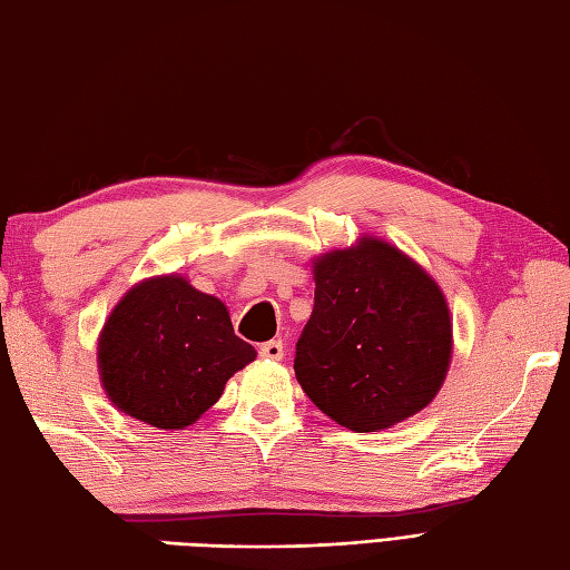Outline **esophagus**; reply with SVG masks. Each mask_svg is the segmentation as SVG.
Instances as JSON below:
<instances>
[{"label":"esophagus","mask_w":570,"mask_h":570,"mask_svg":"<svg viewBox=\"0 0 570 570\" xmlns=\"http://www.w3.org/2000/svg\"><path fill=\"white\" fill-rule=\"evenodd\" d=\"M259 355L264 360H282L284 357V343L282 341H269L259 345Z\"/></svg>","instance_id":"34e87169"}]
</instances>
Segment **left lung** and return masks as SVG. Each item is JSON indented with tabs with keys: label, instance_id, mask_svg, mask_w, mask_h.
I'll use <instances>...</instances> for the list:
<instances>
[{
	"label": "left lung",
	"instance_id": "left-lung-1",
	"mask_svg": "<svg viewBox=\"0 0 570 570\" xmlns=\"http://www.w3.org/2000/svg\"><path fill=\"white\" fill-rule=\"evenodd\" d=\"M296 343L308 399L350 431L414 416L441 390L451 362V316L433 278L380 239L325 254Z\"/></svg>",
	"mask_w": 570,
	"mask_h": 570
}]
</instances>
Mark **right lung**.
I'll return each mask as SVG.
<instances>
[{
    "label": "right lung",
    "instance_id": "add662e5",
    "mask_svg": "<svg viewBox=\"0 0 570 570\" xmlns=\"http://www.w3.org/2000/svg\"><path fill=\"white\" fill-rule=\"evenodd\" d=\"M254 355L235 335L223 301L180 276L131 288L98 343L102 384L115 406L156 429L198 421Z\"/></svg>",
    "mask_w": 570,
    "mask_h": 570
}]
</instances>
